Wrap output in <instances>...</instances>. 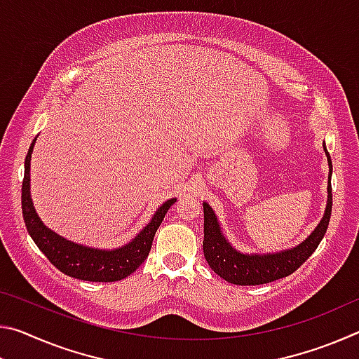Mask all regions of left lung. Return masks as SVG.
Masks as SVG:
<instances>
[{
    "mask_svg": "<svg viewBox=\"0 0 359 359\" xmlns=\"http://www.w3.org/2000/svg\"><path fill=\"white\" fill-rule=\"evenodd\" d=\"M325 154L330 165V182H327V203L325 215L318 223V226L312 231L309 238L301 242L297 247L283 250L278 253H241L229 244L228 239L222 233L220 223L208 203H203L204 208V242L203 250L204 258L208 261L210 269L220 276L224 280L234 285H263L287 277L299 267L311 255L317 250L318 244L323 239L327 229L332 210V188H331V172L332 163L327 154L326 145H323Z\"/></svg>",
    "mask_w": 359,
    "mask_h": 359,
    "instance_id": "8db88e82",
    "label": "left lung"
}]
</instances>
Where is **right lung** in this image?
I'll return each instance as SVG.
<instances>
[{
    "label": "right lung",
    "mask_w": 359,
    "mask_h": 359,
    "mask_svg": "<svg viewBox=\"0 0 359 359\" xmlns=\"http://www.w3.org/2000/svg\"><path fill=\"white\" fill-rule=\"evenodd\" d=\"M34 142L36 139L29 145L25 158V175H23L22 184V214L28 234L32 236L34 244L57 269L66 276L79 278V280L117 282L133 274L149 257L156 229L169 208L175 203V198L168 199L155 212L147 226L130 244L114 248V250H100V248L74 244L48 229L34 210L32 194H29V161H32Z\"/></svg>",
    "instance_id": "right-lung-1"
}]
</instances>
